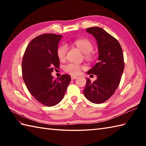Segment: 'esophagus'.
<instances>
[{"instance_id": "1", "label": "esophagus", "mask_w": 146, "mask_h": 146, "mask_svg": "<svg viewBox=\"0 0 146 146\" xmlns=\"http://www.w3.org/2000/svg\"><path fill=\"white\" fill-rule=\"evenodd\" d=\"M71 80H75V79L77 78V76H71Z\"/></svg>"}]
</instances>
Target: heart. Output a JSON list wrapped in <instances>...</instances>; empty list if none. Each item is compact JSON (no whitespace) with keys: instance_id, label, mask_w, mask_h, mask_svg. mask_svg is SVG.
I'll use <instances>...</instances> for the list:
<instances>
[{"instance_id":"obj_1","label":"heart","mask_w":146,"mask_h":146,"mask_svg":"<svg viewBox=\"0 0 146 146\" xmlns=\"http://www.w3.org/2000/svg\"><path fill=\"white\" fill-rule=\"evenodd\" d=\"M75 44L83 53L86 54V57L88 58H91L90 52L94 49L92 43L86 39H78L75 42ZM67 51V46L66 45H62L58 48L57 51L58 57L60 60H63L65 58ZM83 67L78 64H68L64 66V70L65 72L72 75H77L80 73Z\"/></svg>"}]
</instances>
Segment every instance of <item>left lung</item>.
<instances>
[{
	"instance_id": "obj_1",
	"label": "left lung",
	"mask_w": 146,
	"mask_h": 146,
	"mask_svg": "<svg viewBox=\"0 0 146 146\" xmlns=\"http://www.w3.org/2000/svg\"><path fill=\"white\" fill-rule=\"evenodd\" d=\"M94 36L98 47V63L87 71L97 79L93 83L86 78L83 90L85 97L94 104H100L110 98L119 85L124 69V61L121 46L117 40L98 27L86 29Z\"/></svg>"
}]
</instances>
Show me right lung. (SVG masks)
Returning a JSON list of instances; mask_svg holds the SVG:
<instances>
[{
	"label": "right lung",
	"instance_id": "obj_1",
	"mask_svg": "<svg viewBox=\"0 0 146 146\" xmlns=\"http://www.w3.org/2000/svg\"><path fill=\"white\" fill-rule=\"evenodd\" d=\"M62 36L44 34L33 39L24 52L22 72L30 94L42 105L52 107L63 98L71 76L63 75L54 80L51 75L58 68L57 51Z\"/></svg>",
	"mask_w": 146,
	"mask_h": 146
}]
</instances>
